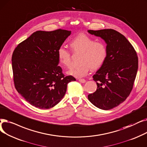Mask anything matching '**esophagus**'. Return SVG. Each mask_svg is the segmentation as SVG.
<instances>
[{
  "label": "esophagus",
  "mask_w": 147,
  "mask_h": 147,
  "mask_svg": "<svg viewBox=\"0 0 147 147\" xmlns=\"http://www.w3.org/2000/svg\"><path fill=\"white\" fill-rule=\"evenodd\" d=\"M78 81H79L80 82H81V83H85V82H86V80H84V79H81V78H79V79H78Z\"/></svg>",
  "instance_id": "obj_1"
}]
</instances>
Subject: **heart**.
Masks as SVG:
<instances>
[{"label":"heart","mask_w":147,"mask_h":147,"mask_svg":"<svg viewBox=\"0 0 147 147\" xmlns=\"http://www.w3.org/2000/svg\"><path fill=\"white\" fill-rule=\"evenodd\" d=\"M70 47L74 54H80L78 66H73L67 74L76 78L86 76L90 69L96 71L104 63L107 57V48L102 42H96L93 38L84 34H80L70 43ZM57 55L59 63L68 67L71 65V54L66 49L60 47Z\"/></svg>","instance_id":"heart-1"}]
</instances>
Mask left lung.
<instances>
[{"instance_id":"obj_1","label":"left lung","mask_w":147,"mask_h":147,"mask_svg":"<svg viewBox=\"0 0 147 147\" xmlns=\"http://www.w3.org/2000/svg\"><path fill=\"white\" fill-rule=\"evenodd\" d=\"M88 32L100 37L107 45V59L93 76L97 90L88 95V99L97 108L109 110L129 96L138 71L137 54L129 41L115 30H88Z\"/></svg>"}]
</instances>
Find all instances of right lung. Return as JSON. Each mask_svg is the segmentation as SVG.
Masks as SVG:
<instances>
[{
	"label": "right lung",
	"mask_w": 147,
	"mask_h": 147,
	"mask_svg": "<svg viewBox=\"0 0 147 147\" xmlns=\"http://www.w3.org/2000/svg\"><path fill=\"white\" fill-rule=\"evenodd\" d=\"M71 31H36L18 45L12 56L13 82L19 94L32 105L50 109L64 97L67 84L75 78L65 76L58 66L57 53Z\"/></svg>",
	"instance_id": "add662e5"
}]
</instances>
